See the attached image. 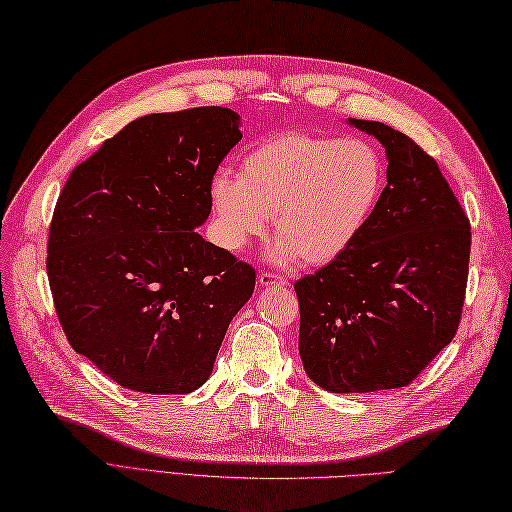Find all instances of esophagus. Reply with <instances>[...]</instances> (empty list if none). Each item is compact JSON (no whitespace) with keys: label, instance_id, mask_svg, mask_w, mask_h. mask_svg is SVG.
Masks as SVG:
<instances>
[{"label":"esophagus","instance_id":"esophagus-1","mask_svg":"<svg viewBox=\"0 0 512 512\" xmlns=\"http://www.w3.org/2000/svg\"><path fill=\"white\" fill-rule=\"evenodd\" d=\"M289 280H284L280 276H273V273H260L258 276V286L260 289H267V286H286Z\"/></svg>","mask_w":512,"mask_h":512}]
</instances>
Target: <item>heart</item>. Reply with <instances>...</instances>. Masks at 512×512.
<instances>
[{
    "mask_svg": "<svg viewBox=\"0 0 512 512\" xmlns=\"http://www.w3.org/2000/svg\"><path fill=\"white\" fill-rule=\"evenodd\" d=\"M386 184L380 152L367 141L289 130L241 158L236 178L217 173L208 197L215 234L228 252L263 236L273 217L271 260L323 267L365 232Z\"/></svg>",
    "mask_w": 512,
    "mask_h": 512,
    "instance_id": "b5f03b06",
    "label": "heart"
}]
</instances>
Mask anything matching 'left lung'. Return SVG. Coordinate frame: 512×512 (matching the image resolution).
<instances>
[{"label":"left lung","instance_id":"1","mask_svg":"<svg viewBox=\"0 0 512 512\" xmlns=\"http://www.w3.org/2000/svg\"><path fill=\"white\" fill-rule=\"evenodd\" d=\"M386 152V186L360 239L295 282L299 356L330 393L400 389L454 339L471 230L436 160L380 121L347 119Z\"/></svg>","mask_w":512,"mask_h":512}]
</instances>
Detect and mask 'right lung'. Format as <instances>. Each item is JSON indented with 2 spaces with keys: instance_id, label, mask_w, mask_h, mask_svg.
I'll use <instances>...</instances> for the list:
<instances>
[{
  "instance_id": "obj_1",
  "label": "right lung",
  "mask_w": 512,
  "mask_h": 512,
  "mask_svg": "<svg viewBox=\"0 0 512 512\" xmlns=\"http://www.w3.org/2000/svg\"><path fill=\"white\" fill-rule=\"evenodd\" d=\"M239 126L221 106L139 117L73 169L58 197L47 276L60 326L123 389L202 386L254 293L256 271L197 232Z\"/></svg>"
}]
</instances>
